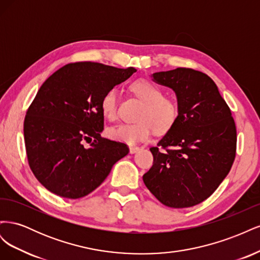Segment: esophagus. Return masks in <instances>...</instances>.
Masks as SVG:
<instances>
[{
    "instance_id": "1",
    "label": "esophagus",
    "mask_w": 260,
    "mask_h": 260,
    "mask_svg": "<svg viewBox=\"0 0 260 260\" xmlns=\"http://www.w3.org/2000/svg\"><path fill=\"white\" fill-rule=\"evenodd\" d=\"M129 149H130V153L133 154V153L138 152L139 149H140V147H139V146H136V145H131V146H129Z\"/></svg>"
}]
</instances>
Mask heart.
<instances>
[{"label":"heart","mask_w":260,"mask_h":260,"mask_svg":"<svg viewBox=\"0 0 260 260\" xmlns=\"http://www.w3.org/2000/svg\"><path fill=\"white\" fill-rule=\"evenodd\" d=\"M131 91L144 102V107L135 123L121 122L107 130L108 137L127 144L144 141L154 128L156 132H166L175 124L179 106L175 100L164 96V91L146 79H139L130 85ZM102 114L108 120H115L118 114V92L108 90L101 101Z\"/></svg>","instance_id":"1"}]
</instances>
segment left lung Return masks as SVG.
<instances>
[{"instance_id": "left-lung-1", "label": "left lung", "mask_w": 260, "mask_h": 260, "mask_svg": "<svg viewBox=\"0 0 260 260\" xmlns=\"http://www.w3.org/2000/svg\"><path fill=\"white\" fill-rule=\"evenodd\" d=\"M176 92L179 116L157 146L143 181L164 205L195 206L207 200L229 174L237 154V127L210 77L191 68L153 74Z\"/></svg>"}]
</instances>
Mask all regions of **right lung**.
I'll list each match as a JSON object with an SVG mask.
<instances>
[{"label": "right lung", "mask_w": 260, "mask_h": 260, "mask_svg": "<svg viewBox=\"0 0 260 260\" xmlns=\"http://www.w3.org/2000/svg\"><path fill=\"white\" fill-rule=\"evenodd\" d=\"M136 72L133 67L70 62L39 89L26 113L23 137L30 169L50 192L65 199L83 198L129 153L124 143L101 137V101Z\"/></svg>", "instance_id": "1"}]
</instances>
